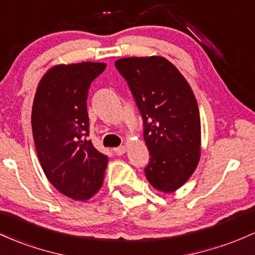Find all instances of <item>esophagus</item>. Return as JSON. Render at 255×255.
Returning <instances> with one entry per match:
<instances>
[{
	"label": "esophagus",
	"instance_id": "1",
	"mask_svg": "<svg viewBox=\"0 0 255 255\" xmlns=\"http://www.w3.org/2000/svg\"><path fill=\"white\" fill-rule=\"evenodd\" d=\"M126 150H127V149H126V146H125V145H123V146H119V147H115V149H114V151H115V153H116V155H120V156H121V155H123V153H125V152H126Z\"/></svg>",
	"mask_w": 255,
	"mask_h": 255
}]
</instances>
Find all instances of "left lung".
Masks as SVG:
<instances>
[{
	"label": "left lung",
	"mask_w": 255,
	"mask_h": 255,
	"mask_svg": "<svg viewBox=\"0 0 255 255\" xmlns=\"http://www.w3.org/2000/svg\"><path fill=\"white\" fill-rule=\"evenodd\" d=\"M128 82L150 151L145 175L156 190L170 194L195 172L201 157L197 100L185 77L166 58L130 57L115 61Z\"/></svg>",
	"instance_id": "8db88e82"
}]
</instances>
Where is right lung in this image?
I'll use <instances>...</instances> for the list:
<instances>
[{"label":"right lung","instance_id":"add662e5","mask_svg":"<svg viewBox=\"0 0 255 255\" xmlns=\"http://www.w3.org/2000/svg\"><path fill=\"white\" fill-rule=\"evenodd\" d=\"M105 68L92 61L53 66L33 98L32 134L41 167L49 183L72 200H89L104 183L108 156L86 136L88 89Z\"/></svg>","mask_w":255,"mask_h":255}]
</instances>
